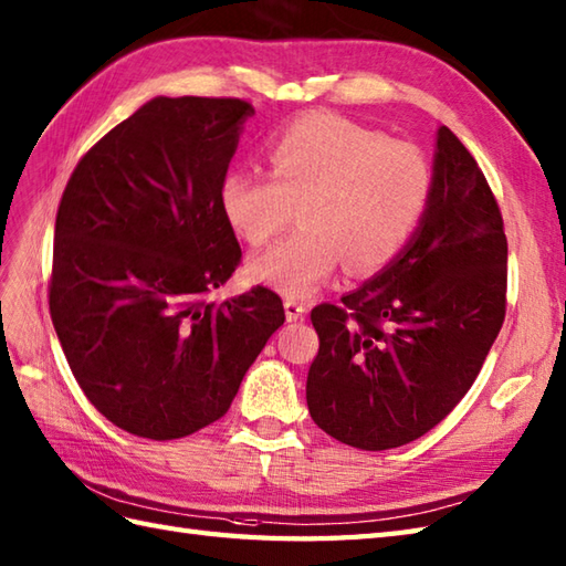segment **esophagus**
<instances>
[{
	"label": "esophagus",
	"mask_w": 566,
	"mask_h": 566,
	"mask_svg": "<svg viewBox=\"0 0 566 566\" xmlns=\"http://www.w3.org/2000/svg\"><path fill=\"white\" fill-rule=\"evenodd\" d=\"M283 307H285L287 322H297L307 315V303H303V300H297V297H285Z\"/></svg>",
	"instance_id": "obj_1"
}]
</instances>
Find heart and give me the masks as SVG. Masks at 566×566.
Listing matches in <instances>:
<instances>
[{"instance_id": "heart-1", "label": "heart", "mask_w": 566, "mask_h": 566, "mask_svg": "<svg viewBox=\"0 0 566 566\" xmlns=\"http://www.w3.org/2000/svg\"><path fill=\"white\" fill-rule=\"evenodd\" d=\"M431 198V169L417 147L385 140L334 113H307L269 143V177L230 171L220 208L237 237L269 244L293 220L295 234L249 263L283 295H310L336 271L387 269L413 240Z\"/></svg>"}]
</instances>
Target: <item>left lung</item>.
Instances as JSON below:
<instances>
[{"label": "left lung", "mask_w": 566, "mask_h": 566, "mask_svg": "<svg viewBox=\"0 0 566 566\" xmlns=\"http://www.w3.org/2000/svg\"><path fill=\"white\" fill-rule=\"evenodd\" d=\"M426 216L407 249L342 305H317L310 417L360 450L399 448L468 395L506 317L504 218L482 169L441 125Z\"/></svg>", "instance_id": "1"}]
</instances>
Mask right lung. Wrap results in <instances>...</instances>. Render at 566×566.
Instances as JSON below:
<instances>
[{
	"mask_svg": "<svg viewBox=\"0 0 566 566\" xmlns=\"http://www.w3.org/2000/svg\"><path fill=\"white\" fill-rule=\"evenodd\" d=\"M251 113L242 98L157 96L60 198L50 317L86 399L133 436L171 441L224 417L285 322L263 285L208 300L242 261L220 184Z\"/></svg>",
	"mask_w": 566,
	"mask_h": 566,
	"instance_id": "1",
	"label": "right lung"
}]
</instances>
